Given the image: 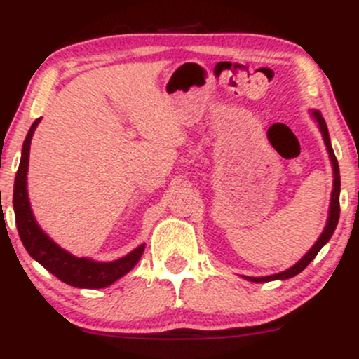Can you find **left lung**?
<instances>
[{"mask_svg":"<svg viewBox=\"0 0 359 359\" xmlns=\"http://www.w3.org/2000/svg\"><path fill=\"white\" fill-rule=\"evenodd\" d=\"M312 116L317 119V123H319V128H320V133H323V138H324V143L325 147H327V151H329V156H331V162H332V170H334V189H332V197H331V209H329V217H327V224H325V229L320 234L319 240L316 241V245L312 246L311 251L304 257L297 265H294L292 269H288L285 271H282V273H277V275H270V277H246V280H250V282H257V283H265V282H271V280H285V278H290V277H295V275L300 273L309 263L312 262V259L316 258V255L319 253V250L323 248V246L331 240L332 233H334L336 226H337V221H339V191H341V179H339V165H337V158L334 155V151H332V147H331V142H329V131H327V125H325L323 114L319 113V111H314L312 113Z\"/></svg>","mask_w":359,"mask_h":359,"instance_id":"1","label":"left lung"}]
</instances>
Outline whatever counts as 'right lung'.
<instances>
[{
  "label": "right lung",
  "instance_id": "1",
  "mask_svg": "<svg viewBox=\"0 0 359 359\" xmlns=\"http://www.w3.org/2000/svg\"><path fill=\"white\" fill-rule=\"evenodd\" d=\"M40 119H35L34 125L28 130L27 138H25L22 160H20L18 172L15 177L13 189V209L16 217V228H18L20 240L27 248L30 257L36 259L40 265L45 266L50 273L62 280L67 285L77 288H104L126 275L133 269L142 258L145 245L138 246L137 250L131 251L126 257L116 259V262L101 263L93 262L88 258H77L74 255L62 250L55 245L50 238L45 234L40 226L36 224L34 212L30 209V201H28L27 192V172H28V156H30V143L36 125Z\"/></svg>",
  "mask_w": 359,
  "mask_h": 359
}]
</instances>
